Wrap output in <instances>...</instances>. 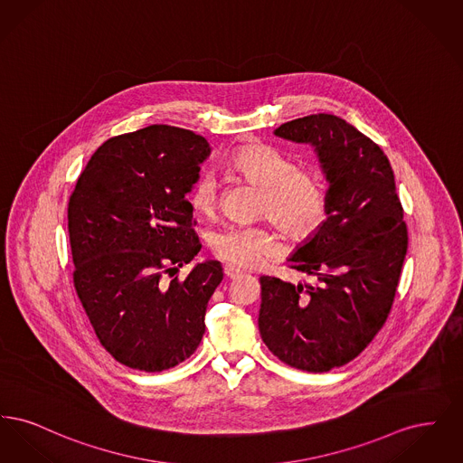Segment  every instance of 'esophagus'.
Wrapping results in <instances>:
<instances>
[{
  "label": "esophagus",
  "mask_w": 463,
  "mask_h": 463,
  "mask_svg": "<svg viewBox=\"0 0 463 463\" xmlns=\"http://www.w3.org/2000/svg\"><path fill=\"white\" fill-rule=\"evenodd\" d=\"M223 274H225V278H229V279H234V278H240L242 272L238 269V267H234V265L227 264L223 267Z\"/></svg>",
  "instance_id": "1"
}]
</instances>
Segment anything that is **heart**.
Segmentation results:
<instances>
[{
  "label": "heart",
  "instance_id": "b5f03b06",
  "mask_svg": "<svg viewBox=\"0 0 463 463\" xmlns=\"http://www.w3.org/2000/svg\"><path fill=\"white\" fill-rule=\"evenodd\" d=\"M229 172L262 191L260 215H267L291 238L304 240L326 219L328 199L319 176L298 170L287 156L262 144L246 146L231 157ZM221 184L213 174L196 180L191 203L201 215L217 210ZM213 253L236 267L255 269L281 250L278 236L264 225H231L210 238Z\"/></svg>",
  "mask_w": 463,
  "mask_h": 463
}]
</instances>
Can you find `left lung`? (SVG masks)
Here are the masks:
<instances>
[{
	"mask_svg": "<svg viewBox=\"0 0 463 463\" xmlns=\"http://www.w3.org/2000/svg\"><path fill=\"white\" fill-rule=\"evenodd\" d=\"M276 137L308 144L328 182L326 221L288 259L317 283L262 276L259 330L288 366L323 373L353 361L385 325L408 250L391 163L333 114L288 121Z\"/></svg>",
	"mask_w": 463,
	"mask_h": 463,
	"instance_id": "1",
	"label": "left lung"
}]
</instances>
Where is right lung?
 I'll return each mask as SVG.
<instances>
[{"mask_svg": "<svg viewBox=\"0 0 463 463\" xmlns=\"http://www.w3.org/2000/svg\"><path fill=\"white\" fill-rule=\"evenodd\" d=\"M212 149L191 130L151 125L112 137L69 198L74 288L102 347L121 364L163 372L191 357L204 333L221 262L165 276L201 250L187 194Z\"/></svg>", "mask_w": 463, "mask_h": 463, "instance_id": "obj_1", "label": "right lung"}]
</instances>
